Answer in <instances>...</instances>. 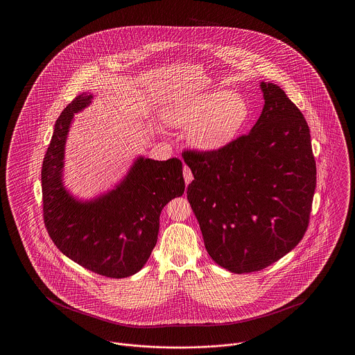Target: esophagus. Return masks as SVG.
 <instances>
[{"label": "esophagus", "instance_id": "obj_1", "mask_svg": "<svg viewBox=\"0 0 355 355\" xmlns=\"http://www.w3.org/2000/svg\"><path fill=\"white\" fill-rule=\"evenodd\" d=\"M184 178H185L186 185H189L190 182H191V180H193V173H191V170L189 166H184Z\"/></svg>", "mask_w": 355, "mask_h": 355}]
</instances>
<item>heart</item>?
<instances>
[{
	"label": "heart",
	"mask_w": 355,
	"mask_h": 355,
	"mask_svg": "<svg viewBox=\"0 0 355 355\" xmlns=\"http://www.w3.org/2000/svg\"><path fill=\"white\" fill-rule=\"evenodd\" d=\"M249 114V103L241 94L217 89L177 102L168 119L175 128L189 129L194 148L211 152L232 142Z\"/></svg>",
	"instance_id": "1"
}]
</instances>
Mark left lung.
I'll use <instances>...</instances> for the list:
<instances>
[{"label":"left lung","instance_id":"1","mask_svg":"<svg viewBox=\"0 0 355 355\" xmlns=\"http://www.w3.org/2000/svg\"><path fill=\"white\" fill-rule=\"evenodd\" d=\"M259 86L265 105L249 135L218 150L182 154L205 248L236 274L262 270L300 243L317 184L304 114L279 86Z\"/></svg>","mask_w":355,"mask_h":355}]
</instances>
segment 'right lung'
I'll list each match as a JSON object with an SVG mask.
<instances>
[{"instance_id":"right-lung-1","label":"right lung","mask_w":355,"mask_h":355,"mask_svg":"<svg viewBox=\"0 0 355 355\" xmlns=\"http://www.w3.org/2000/svg\"><path fill=\"white\" fill-rule=\"evenodd\" d=\"M92 100L89 93L77 96L55 121L41 171L44 222L71 261L103 277L125 278L148 262L164 206L185 191L182 162L138 157L113 190L90 201L73 197L62 182L65 144L74 113Z\"/></svg>"}]
</instances>
